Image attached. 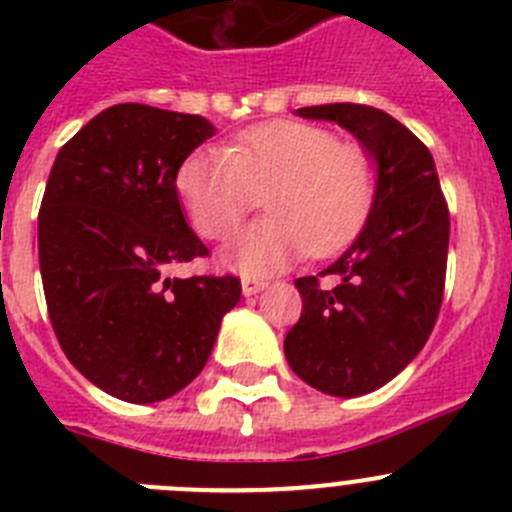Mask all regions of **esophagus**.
I'll return each mask as SVG.
<instances>
[{"mask_svg":"<svg viewBox=\"0 0 512 512\" xmlns=\"http://www.w3.org/2000/svg\"><path fill=\"white\" fill-rule=\"evenodd\" d=\"M241 287H243V295L251 297V295H259L261 289L266 287V282H264V279H259V277H243Z\"/></svg>","mask_w":512,"mask_h":512,"instance_id":"1","label":"esophagus"}]
</instances>
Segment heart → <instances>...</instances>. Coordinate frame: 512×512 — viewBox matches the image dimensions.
<instances>
[{"label": "heart", "instance_id": "obj_1", "mask_svg": "<svg viewBox=\"0 0 512 512\" xmlns=\"http://www.w3.org/2000/svg\"><path fill=\"white\" fill-rule=\"evenodd\" d=\"M377 187L369 148L292 120L253 125L230 148H197L176 171L179 200L207 241H230L264 194L269 217L225 253V264L243 274H271L302 253L346 248L372 215Z\"/></svg>", "mask_w": 512, "mask_h": 512}]
</instances>
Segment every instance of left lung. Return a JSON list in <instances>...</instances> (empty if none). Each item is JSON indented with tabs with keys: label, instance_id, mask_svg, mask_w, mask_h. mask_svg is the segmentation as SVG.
<instances>
[{
	"label": "left lung",
	"instance_id": "obj_1",
	"mask_svg": "<svg viewBox=\"0 0 512 512\" xmlns=\"http://www.w3.org/2000/svg\"><path fill=\"white\" fill-rule=\"evenodd\" d=\"M297 115L338 122L377 161L372 215L336 264L297 279L302 315L284 338L302 382L359 397L397 377L431 336L446 284L449 205L431 151L387 112L336 102Z\"/></svg>",
	"mask_w": 512,
	"mask_h": 512
}]
</instances>
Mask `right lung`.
Instances as JSON below:
<instances>
[{
    "label": "right lung",
    "instance_id": "1",
    "mask_svg": "<svg viewBox=\"0 0 512 512\" xmlns=\"http://www.w3.org/2000/svg\"><path fill=\"white\" fill-rule=\"evenodd\" d=\"M215 135L200 115L115 104L58 151L38 215L45 305L63 354L117 400L158 402L205 369L241 279H171L207 256L176 171Z\"/></svg>",
    "mask_w": 512,
    "mask_h": 512
}]
</instances>
